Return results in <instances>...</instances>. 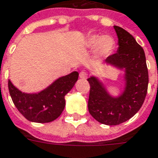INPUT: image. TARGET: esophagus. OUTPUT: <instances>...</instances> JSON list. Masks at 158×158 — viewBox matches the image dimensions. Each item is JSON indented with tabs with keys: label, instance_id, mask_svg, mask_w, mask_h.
<instances>
[{
	"label": "esophagus",
	"instance_id": "1",
	"mask_svg": "<svg viewBox=\"0 0 158 158\" xmlns=\"http://www.w3.org/2000/svg\"><path fill=\"white\" fill-rule=\"evenodd\" d=\"M87 77H88V73H87L86 71H81V72L79 73V78H80V79H87Z\"/></svg>",
	"mask_w": 158,
	"mask_h": 158
}]
</instances>
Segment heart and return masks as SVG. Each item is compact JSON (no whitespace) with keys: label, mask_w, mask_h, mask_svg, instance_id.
I'll return each mask as SVG.
<instances>
[{"label":"heart","mask_w":158,"mask_h":158,"mask_svg":"<svg viewBox=\"0 0 158 158\" xmlns=\"http://www.w3.org/2000/svg\"><path fill=\"white\" fill-rule=\"evenodd\" d=\"M87 47L89 48H94L95 55L98 58H106L114 49L115 40L110 36L93 35L87 41Z\"/></svg>","instance_id":"b5f03b06"}]
</instances>
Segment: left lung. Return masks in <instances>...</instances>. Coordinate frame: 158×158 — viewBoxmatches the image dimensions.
Returning a JSON list of instances; mask_svg holds the SVG:
<instances>
[{
  "label": "left lung",
  "instance_id": "left-lung-1",
  "mask_svg": "<svg viewBox=\"0 0 158 158\" xmlns=\"http://www.w3.org/2000/svg\"><path fill=\"white\" fill-rule=\"evenodd\" d=\"M114 28L118 37V49L106 58V64L124 70V90L113 96L99 78L91 76L88 109L100 123L116 126L135 115L144 102L148 86V70L143 48L125 29Z\"/></svg>",
  "mask_w": 158,
  "mask_h": 158
}]
</instances>
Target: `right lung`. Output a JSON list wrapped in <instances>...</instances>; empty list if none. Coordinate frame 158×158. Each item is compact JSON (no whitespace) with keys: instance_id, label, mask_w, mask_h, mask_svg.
Segmentation results:
<instances>
[{"instance_id":"add662e5","label":"right lung","mask_w":158,"mask_h":158,"mask_svg":"<svg viewBox=\"0 0 158 158\" xmlns=\"http://www.w3.org/2000/svg\"><path fill=\"white\" fill-rule=\"evenodd\" d=\"M79 73L73 71L58 78L49 86L37 93H25L8 81L11 100L24 117L37 123H48L61 115L65 107V95L75 85Z\"/></svg>"}]
</instances>
